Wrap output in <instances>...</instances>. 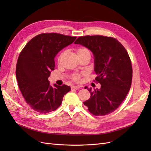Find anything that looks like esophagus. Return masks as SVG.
I'll use <instances>...</instances> for the list:
<instances>
[{
	"label": "esophagus",
	"instance_id": "1",
	"mask_svg": "<svg viewBox=\"0 0 151 151\" xmlns=\"http://www.w3.org/2000/svg\"><path fill=\"white\" fill-rule=\"evenodd\" d=\"M81 88V86H72V87H71V88L72 89H79Z\"/></svg>",
	"mask_w": 151,
	"mask_h": 151
}]
</instances>
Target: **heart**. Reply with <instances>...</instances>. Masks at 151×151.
I'll return each mask as SVG.
<instances>
[{"mask_svg":"<svg viewBox=\"0 0 151 151\" xmlns=\"http://www.w3.org/2000/svg\"><path fill=\"white\" fill-rule=\"evenodd\" d=\"M63 54H64V53H62L60 55V57H59V58H58L59 62H60L62 57L63 56ZM76 54H77V57L84 56V55H88V56L90 57V55H91L89 50L87 49L85 47H80L79 48H77L76 50ZM79 78H80V76L78 74H75L73 76V79H74V81H79Z\"/></svg>","mask_w":151,"mask_h":151,"instance_id":"b5f03b06","label":"heart"}]
</instances>
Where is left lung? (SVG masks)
Segmentation results:
<instances>
[{"mask_svg":"<svg viewBox=\"0 0 151 151\" xmlns=\"http://www.w3.org/2000/svg\"><path fill=\"white\" fill-rule=\"evenodd\" d=\"M74 44L88 48L94 55L96 78L99 89L85 87L91 93L84 102L90 113L103 116L113 112L123 101L130 89L132 68L126 49L117 40L103 36H81Z\"/></svg>","mask_w":151,"mask_h":151,"instance_id":"8db88e82","label":"left lung"}]
</instances>
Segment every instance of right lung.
Masks as SVG:
<instances>
[{"label":"right lung","instance_id":"1","mask_svg":"<svg viewBox=\"0 0 151 151\" xmlns=\"http://www.w3.org/2000/svg\"><path fill=\"white\" fill-rule=\"evenodd\" d=\"M76 37L57 33L37 35L26 45L18 57L16 76L26 103L42 113L55 111L70 91L67 85L50 84L48 77L54 70L55 57Z\"/></svg>","mask_w":151,"mask_h":151}]
</instances>
